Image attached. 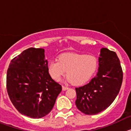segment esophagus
I'll return each mask as SVG.
<instances>
[{"mask_svg":"<svg viewBox=\"0 0 131 131\" xmlns=\"http://www.w3.org/2000/svg\"><path fill=\"white\" fill-rule=\"evenodd\" d=\"M69 89V88L68 87V86H62V89H63V91H66V90H68V89Z\"/></svg>","mask_w":131,"mask_h":131,"instance_id":"obj_1","label":"esophagus"}]
</instances>
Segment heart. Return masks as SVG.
Instances as JSON below:
<instances>
[{"mask_svg":"<svg viewBox=\"0 0 131 131\" xmlns=\"http://www.w3.org/2000/svg\"><path fill=\"white\" fill-rule=\"evenodd\" d=\"M98 66V59L95 56L68 53L60 55L58 60L50 61L47 69L50 77L56 81H59L67 71V81L80 85L93 76Z\"/></svg>","mask_w":131,"mask_h":131,"instance_id":"1","label":"heart"}]
</instances>
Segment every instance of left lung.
<instances>
[{"mask_svg":"<svg viewBox=\"0 0 131 131\" xmlns=\"http://www.w3.org/2000/svg\"><path fill=\"white\" fill-rule=\"evenodd\" d=\"M122 82V68L116 53L102 48L96 75L88 84L75 88L76 106L86 115L102 112L114 101Z\"/></svg>","mask_w":131,"mask_h":131,"instance_id":"obj_1","label":"left lung"}]
</instances>
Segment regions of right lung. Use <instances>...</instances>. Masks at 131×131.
Returning a JSON list of instances; mask_svg holds the SVG:
<instances>
[{
    "label": "right lung",
    "instance_id": "1",
    "mask_svg": "<svg viewBox=\"0 0 131 131\" xmlns=\"http://www.w3.org/2000/svg\"><path fill=\"white\" fill-rule=\"evenodd\" d=\"M43 48H29L14 58L6 75L9 98L20 113L39 119L51 112L62 86L48 73Z\"/></svg>",
    "mask_w": 131,
    "mask_h": 131
}]
</instances>
